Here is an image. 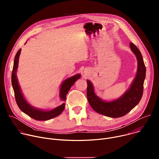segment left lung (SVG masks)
<instances>
[{"label": "left lung", "instance_id": "1", "mask_svg": "<svg viewBox=\"0 0 159 159\" xmlns=\"http://www.w3.org/2000/svg\"><path fill=\"white\" fill-rule=\"evenodd\" d=\"M129 47L137 57L138 69L131 85L121 97L111 101H104L96 95L91 82L87 80V96L89 103L96 112L101 115L110 118L123 116L137 106L142 99L146 68L139 48L132 43H129Z\"/></svg>", "mask_w": 159, "mask_h": 159}]
</instances>
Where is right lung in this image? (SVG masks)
Here are the masks:
<instances>
[{
	"label": "right lung",
	"mask_w": 159,
	"mask_h": 159,
	"mask_svg": "<svg viewBox=\"0 0 159 159\" xmlns=\"http://www.w3.org/2000/svg\"><path fill=\"white\" fill-rule=\"evenodd\" d=\"M27 42V41H26ZM25 43V44H26ZM21 49H20L16 53L14 61V66L12 72V85L14 89V95L17 104L19 109L25 112V114L30 116L31 118L38 120V121H46L55 118L60 115L65 109V103H63L61 105L52 109V110H44L38 109L31 106L25 98L23 94L21 92L20 87L19 85V82L17 77V70L18 68L19 58L20 54ZM80 74H76L71 77L65 79L61 84L60 89V98L64 101L66 100V96L69 91L71 87L74 84L75 81L80 78Z\"/></svg>",
	"instance_id": "add662e5"
}]
</instances>
